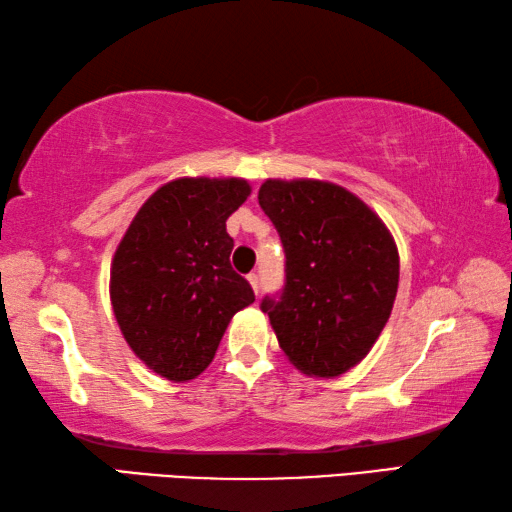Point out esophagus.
<instances>
[{
    "label": "esophagus",
    "mask_w": 512,
    "mask_h": 512,
    "mask_svg": "<svg viewBox=\"0 0 512 512\" xmlns=\"http://www.w3.org/2000/svg\"><path fill=\"white\" fill-rule=\"evenodd\" d=\"M248 282H250V286H253V291L259 293V277H257V273H250L248 275Z\"/></svg>",
    "instance_id": "1"
}]
</instances>
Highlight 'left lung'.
<instances>
[{"instance_id": "8db88e82", "label": "left lung", "mask_w": 512, "mask_h": 512, "mask_svg": "<svg viewBox=\"0 0 512 512\" xmlns=\"http://www.w3.org/2000/svg\"><path fill=\"white\" fill-rule=\"evenodd\" d=\"M259 206L280 232L286 280L262 311L306 376L336 378L367 356L398 291L392 232L365 201L329 181L268 179Z\"/></svg>"}]
</instances>
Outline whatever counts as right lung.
I'll list each match as a JSON object with an SVG mask.
<instances>
[{"label": "right lung", "mask_w": 512, "mask_h": 512, "mask_svg": "<svg viewBox=\"0 0 512 512\" xmlns=\"http://www.w3.org/2000/svg\"><path fill=\"white\" fill-rule=\"evenodd\" d=\"M244 179H174L147 199L111 262L109 295L127 345L156 374L185 383L215 358L232 315L255 302L230 266L226 219Z\"/></svg>", "instance_id": "add662e5"}]
</instances>
